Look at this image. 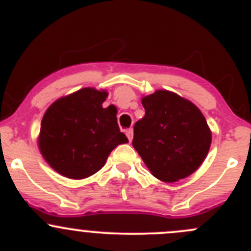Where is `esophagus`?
Here are the masks:
<instances>
[{"label":"esophagus","instance_id":"1","mask_svg":"<svg viewBox=\"0 0 251 251\" xmlns=\"http://www.w3.org/2000/svg\"><path fill=\"white\" fill-rule=\"evenodd\" d=\"M126 136H127L128 141H132V137H133V130L132 128H128V130H126Z\"/></svg>","mask_w":251,"mask_h":251}]
</instances>
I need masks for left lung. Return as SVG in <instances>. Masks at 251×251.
<instances>
[{
  "instance_id": "8db88e82",
  "label": "left lung",
  "mask_w": 251,
  "mask_h": 251,
  "mask_svg": "<svg viewBox=\"0 0 251 251\" xmlns=\"http://www.w3.org/2000/svg\"><path fill=\"white\" fill-rule=\"evenodd\" d=\"M145 116L133 126L132 146L151 174L164 182L189 176L205 160L212 132L200 109L165 89L142 98Z\"/></svg>"
}]
</instances>
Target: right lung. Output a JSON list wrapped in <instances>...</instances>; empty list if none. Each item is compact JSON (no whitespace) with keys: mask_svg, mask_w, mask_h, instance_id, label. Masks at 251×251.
Returning <instances> with one entry per match:
<instances>
[{"mask_svg":"<svg viewBox=\"0 0 251 251\" xmlns=\"http://www.w3.org/2000/svg\"><path fill=\"white\" fill-rule=\"evenodd\" d=\"M105 89L86 87L61 97L46 109L38 146L58 174L81 180L96 174L111 151L128 140L118 125L114 105L103 108Z\"/></svg>","mask_w":251,"mask_h":251,"instance_id":"add662e5","label":"right lung"}]
</instances>
